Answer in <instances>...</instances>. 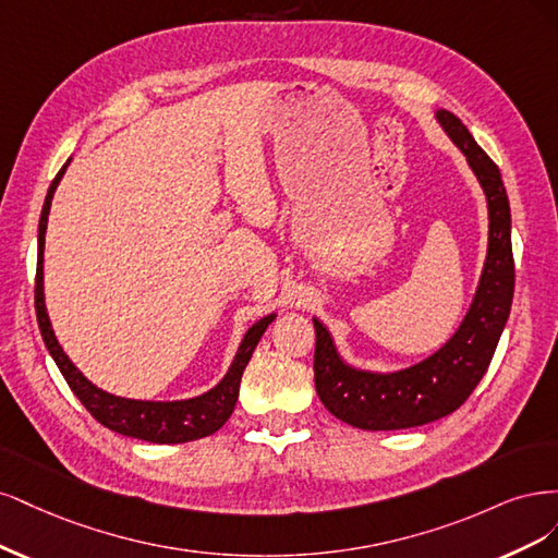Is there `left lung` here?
Returning <instances> with one entry per match:
<instances>
[{
	"mask_svg": "<svg viewBox=\"0 0 558 558\" xmlns=\"http://www.w3.org/2000/svg\"><path fill=\"white\" fill-rule=\"evenodd\" d=\"M442 130L469 159L487 194L489 247L475 299L461 327L424 362L397 371L371 373L348 366L338 356L333 338L315 322V389L333 417L366 430L412 428L447 417L471 397L487 373L498 338L506 329L514 294V259L510 239V204L506 185L492 157L465 124L449 111L436 113Z\"/></svg>",
	"mask_w": 558,
	"mask_h": 558,
	"instance_id": "8db88e82",
	"label": "left lung"
}]
</instances>
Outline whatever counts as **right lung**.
<instances>
[{
    "label": "right lung",
    "mask_w": 558,
    "mask_h": 558,
    "mask_svg": "<svg viewBox=\"0 0 558 558\" xmlns=\"http://www.w3.org/2000/svg\"><path fill=\"white\" fill-rule=\"evenodd\" d=\"M66 167H69V159L56 175V181H52L48 187L41 220H39V257H37L34 305H37V322L50 356L56 359V364L64 375L66 385L76 393L78 401L85 405L89 415L106 428L116 430V434L130 436L136 440L159 442V445L190 442V440H199L215 434V430L231 417L233 408H236L241 375L250 362V356H253L262 333L266 331L268 325H271L276 315H266L257 322V325L247 329L236 356H233L231 368L222 377V383L218 387H213L210 391L202 393V397H194L187 401H134V399L113 397V393L95 387L74 364H71V359L60 348L56 333H52L50 319L46 313V301H44V245H46L48 213H50L52 194H56Z\"/></svg>",
    "instance_id": "obj_1"
}]
</instances>
